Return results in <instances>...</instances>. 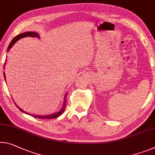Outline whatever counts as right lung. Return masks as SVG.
I'll list each match as a JSON object with an SVG mask.
<instances>
[{
    "label": "right lung",
    "mask_w": 155,
    "mask_h": 155,
    "mask_svg": "<svg viewBox=\"0 0 155 155\" xmlns=\"http://www.w3.org/2000/svg\"><path fill=\"white\" fill-rule=\"evenodd\" d=\"M27 36H31V37H39V35L38 34H37L36 32H33V31H28V32H25L23 34H19V35L16 36V37H14L13 38V40L11 41V43H9V45L8 46V48H7V51L9 50V49H10L12 45H14V43H15L17 41H18L19 39H21L22 38H24V37H27ZM5 64H4V65ZM4 77L5 78V74L4 73ZM66 97H67V94L65 95V98H64V104L63 105V107H61V110L57 112L56 113H54V114H49V115H46V116H36V115H31V116L34 117H36V118H38V119H55V118H57L60 116V115L62 114V113L64 112V110H65V107L66 106ZM16 105V104H15ZM17 107H18V105H16ZM18 109L21 110L24 113H25V114H29L28 113H27L26 112H25L24 110H22L20 107H18Z\"/></svg>",
    "instance_id": "1"
}]
</instances>
